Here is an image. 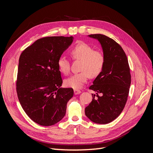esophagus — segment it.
<instances>
[{"instance_id": "1", "label": "esophagus", "mask_w": 153, "mask_h": 153, "mask_svg": "<svg viewBox=\"0 0 153 153\" xmlns=\"http://www.w3.org/2000/svg\"><path fill=\"white\" fill-rule=\"evenodd\" d=\"M74 93L75 94H78L81 93V91L79 89H74Z\"/></svg>"}]
</instances>
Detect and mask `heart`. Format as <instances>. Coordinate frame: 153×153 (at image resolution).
Here are the masks:
<instances>
[{
  "instance_id": "obj_1",
  "label": "heart",
  "mask_w": 153,
  "mask_h": 153,
  "mask_svg": "<svg viewBox=\"0 0 153 153\" xmlns=\"http://www.w3.org/2000/svg\"><path fill=\"white\" fill-rule=\"evenodd\" d=\"M74 60L81 61L80 72L66 78L64 84L75 89H80L89 79V76L94 78L103 71L105 64V55L103 51L94 50V47L86 43H78L74 46L70 52ZM59 71L65 75L70 72V61L66 57H60L57 61Z\"/></svg>"
}]
</instances>
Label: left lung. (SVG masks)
<instances>
[{
	"label": "left lung",
	"mask_w": 153,
	"mask_h": 153,
	"mask_svg": "<svg viewBox=\"0 0 153 153\" xmlns=\"http://www.w3.org/2000/svg\"><path fill=\"white\" fill-rule=\"evenodd\" d=\"M102 46L105 55L103 71L97 76L89 89L92 100L85 109L86 116L98 124H107L121 114L128 100L131 84L130 68L123 48L116 41L103 34H91ZM98 93L102 96L100 97Z\"/></svg>",
	"instance_id": "1"
}]
</instances>
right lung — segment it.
<instances>
[{
    "label": "right lung",
    "mask_w": 153,
    "mask_h": 153,
    "mask_svg": "<svg viewBox=\"0 0 153 153\" xmlns=\"http://www.w3.org/2000/svg\"><path fill=\"white\" fill-rule=\"evenodd\" d=\"M73 42V37H44L22 52L18 64L16 92L22 108L34 122L52 126L64 117L72 88L62 84L57 61Z\"/></svg>",
    "instance_id": "obj_1"
}]
</instances>
